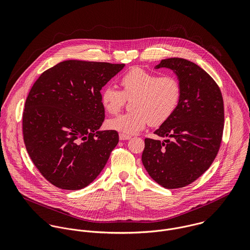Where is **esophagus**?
<instances>
[{"mask_svg": "<svg viewBox=\"0 0 250 250\" xmlns=\"http://www.w3.org/2000/svg\"><path fill=\"white\" fill-rule=\"evenodd\" d=\"M131 137L130 136H127V135H124V134H119V140L120 141H127V140H130Z\"/></svg>", "mask_w": 250, "mask_h": 250, "instance_id": "obj_1", "label": "esophagus"}]
</instances>
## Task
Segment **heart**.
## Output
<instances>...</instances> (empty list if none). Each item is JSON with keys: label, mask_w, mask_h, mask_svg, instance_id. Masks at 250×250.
<instances>
[{"label": "heart", "mask_w": 250, "mask_h": 250, "mask_svg": "<svg viewBox=\"0 0 250 250\" xmlns=\"http://www.w3.org/2000/svg\"><path fill=\"white\" fill-rule=\"evenodd\" d=\"M122 91L111 85L101 91L104 109L117 113L124 105L125 98L131 99V111L108 119L110 130L124 135H134L142 131L149 122L159 126L166 122L178 107L181 84L172 76H159L142 67H134L120 78Z\"/></svg>", "instance_id": "b5f03b06"}]
</instances>
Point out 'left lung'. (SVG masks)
<instances>
[{
  "instance_id": "8db88e82",
  "label": "left lung",
  "mask_w": 250,
  "mask_h": 250,
  "mask_svg": "<svg viewBox=\"0 0 250 250\" xmlns=\"http://www.w3.org/2000/svg\"><path fill=\"white\" fill-rule=\"evenodd\" d=\"M181 84V98L173 114L154 134L163 142L145 139L143 166L166 188L191 184L212 165L218 152L224 123L223 100L213 78L197 64L180 58L161 61Z\"/></svg>"
}]
</instances>
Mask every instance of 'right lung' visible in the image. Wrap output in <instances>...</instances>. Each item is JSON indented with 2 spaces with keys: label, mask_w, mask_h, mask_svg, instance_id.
<instances>
[{
  "label": "right lung",
  "mask_w": 250,
  "mask_h": 250,
  "mask_svg": "<svg viewBox=\"0 0 250 250\" xmlns=\"http://www.w3.org/2000/svg\"><path fill=\"white\" fill-rule=\"evenodd\" d=\"M125 64L64 61L43 72L23 112V136L36 168L54 186L83 188L101 173L118 133L99 130L101 89Z\"/></svg>",
  "instance_id": "right-lung-1"
}]
</instances>
